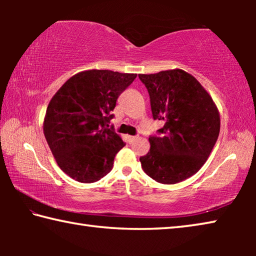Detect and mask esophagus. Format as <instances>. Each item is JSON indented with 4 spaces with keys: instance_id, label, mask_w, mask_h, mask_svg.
<instances>
[{
    "instance_id": "34e87169",
    "label": "esophagus",
    "mask_w": 256,
    "mask_h": 256,
    "mask_svg": "<svg viewBox=\"0 0 256 256\" xmlns=\"http://www.w3.org/2000/svg\"><path fill=\"white\" fill-rule=\"evenodd\" d=\"M138 138V136H128V142L130 144H132L133 141H136Z\"/></svg>"
}]
</instances>
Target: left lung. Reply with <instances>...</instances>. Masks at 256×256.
<instances>
[{
  "instance_id": "8db88e82",
  "label": "left lung",
  "mask_w": 256,
  "mask_h": 256,
  "mask_svg": "<svg viewBox=\"0 0 256 256\" xmlns=\"http://www.w3.org/2000/svg\"><path fill=\"white\" fill-rule=\"evenodd\" d=\"M148 89L154 120H164L162 136H150L142 170L162 184H176L200 170L220 132L214 99L192 74L180 68L138 74Z\"/></svg>"
}]
</instances>
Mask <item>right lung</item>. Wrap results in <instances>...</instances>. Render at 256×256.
I'll list each match as a JSON object with an SVG mask.
<instances>
[{
    "label": "right lung",
    "mask_w": 256,
    "mask_h": 256,
    "mask_svg": "<svg viewBox=\"0 0 256 256\" xmlns=\"http://www.w3.org/2000/svg\"><path fill=\"white\" fill-rule=\"evenodd\" d=\"M136 73L86 70L71 76L46 110L42 130L58 167L80 183H94L112 170L125 144L108 123L116 100Z\"/></svg>",
    "instance_id": "add662e5"
}]
</instances>
